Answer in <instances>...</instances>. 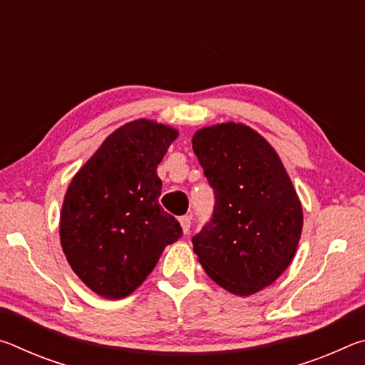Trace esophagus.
Instances as JSON below:
<instances>
[{
  "label": "esophagus",
  "instance_id": "34e87169",
  "mask_svg": "<svg viewBox=\"0 0 365 365\" xmlns=\"http://www.w3.org/2000/svg\"><path fill=\"white\" fill-rule=\"evenodd\" d=\"M180 225H182V230H183V233H188L190 232V227H191V217L190 215H182L180 219Z\"/></svg>",
  "mask_w": 365,
  "mask_h": 365
}]
</instances>
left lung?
<instances>
[{
  "mask_svg": "<svg viewBox=\"0 0 365 365\" xmlns=\"http://www.w3.org/2000/svg\"><path fill=\"white\" fill-rule=\"evenodd\" d=\"M193 151L215 195L193 250L211 279L238 296L269 287L293 261L302 207L279 154L245 123L200 128Z\"/></svg>",
  "mask_w": 365,
  "mask_h": 365,
  "instance_id": "left-lung-1",
  "label": "left lung"
}]
</instances>
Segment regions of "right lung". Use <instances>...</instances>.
Here are the masks:
<instances>
[{"mask_svg": "<svg viewBox=\"0 0 365 365\" xmlns=\"http://www.w3.org/2000/svg\"><path fill=\"white\" fill-rule=\"evenodd\" d=\"M177 137L164 123L128 122L103 141L67 188L61 246L78 279L103 298L133 293L165 246L182 237L180 224L158 201V164Z\"/></svg>", "mask_w": 365, "mask_h": 365, "instance_id": "add662e5", "label": "right lung"}]
</instances>
